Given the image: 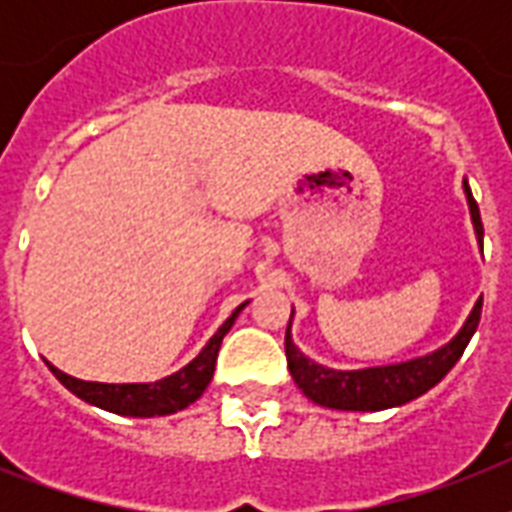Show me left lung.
Segmentation results:
<instances>
[{
    "instance_id": "left-lung-1",
    "label": "left lung",
    "mask_w": 512,
    "mask_h": 512,
    "mask_svg": "<svg viewBox=\"0 0 512 512\" xmlns=\"http://www.w3.org/2000/svg\"><path fill=\"white\" fill-rule=\"evenodd\" d=\"M470 215H473V225H476L478 239L484 241V225H481V212L473 199V193L468 188ZM481 305L484 300H478L473 313H470L468 324L462 327V332L454 337L449 345H444L430 356L414 358L406 364L396 366H377V369H358V372H337V369H327V366L313 364L311 358H305L300 350L295 348V342L284 337V350H287V364L292 380L297 382V388L303 390L305 396L316 401L319 406H329V409H348V412H380V409H390V406H401L412 398L428 393L433 385L444 380L446 372L460 361L462 350L468 348L470 337L478 329L481 321Z\"/></svg>"
}]
</instances>
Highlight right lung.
Wrapping results in <instances>:
<instances>
[{
	"label": "right lung",
	"mask_w": 512,
	"mask_h": 512,
	"mask_svg": "<svg viewBox=\"0 0 512 512\" xmlns=\"http://www.w3.org/2000/svg\"><path fill=\"white\" fill-rule=\"evenodd\" d=\"M247 305V303H244ZM239 305L236 311L228 316L223 327L217 329L212 340L207 342V348L201 350L199 356L193 358L191 364L183 366L180 372L170 374L159 382H135V385H106V382H84L76 377H68L60 369L50 366L52 374L66 385L74 396L92 406H100L106 412L127 414V417H156V414H172L193 404L196 398L207 390L212 374H215V361L220 342L228 335V329L233 327V321L241 313Z\"/></svg>",
	"instance_id": "add662e5"
}]
</instances>
